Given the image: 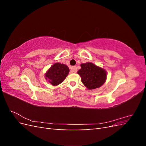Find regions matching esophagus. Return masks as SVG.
<instances>
[{
    "label": "esophagus",
    "mask_w": 146,
    "mask_h": 146,
    "mask_svg": "<svg viewBox=\"0 0 146 146\" xmlns=\"http://www.w3.org/2000/svg\"><path fill=\"white\" fill-rule=\"evenodd\" d=\"M71 70L73 72H77V68L76 66H72V67L71 68Z\"/></svg>",
    "instance_id": "esophagus-1"
}]
</instances>
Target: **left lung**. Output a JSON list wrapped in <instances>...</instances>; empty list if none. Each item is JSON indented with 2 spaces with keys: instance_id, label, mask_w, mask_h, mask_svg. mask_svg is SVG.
I'll return each instance as SVG.
<instances>
[{
  "instance_id": "1",
  "label": "left lung",
  "mask_w": 146,
  "mask_h": 146,
  "mask_svg": "<svg viewBox=\"0 0 146 146\" xmlns=\"http://www.w3.org/2000/svg\"><path fill=\"white\" fill-rule=\"evenodd\" d=\"M77 73L80 75L82 82L88 89L94 90L100 87L107 78L106 71L91 63L82 64Z\"/></svg>"
}]
</instances>
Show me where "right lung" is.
Returning <instances> with one entry per match:
<instances>
[{
    "mask_svg": "<svg viewBox=\"0 0 146 146\" xmlns=\"http://www.w3.org/2000/svg\"><path fill=\"white\" fill-rule=\"evenodd\" d=\"M69 69L64 64L55 63L48 70L46 74V78L52 85H58L67 77L69 74Z\"/></svg>",
    "mask_w": 146,
    "mask_h": 146,
    "instance_id": "obj_1",
    "label": "right lung"
}]
</instances>
